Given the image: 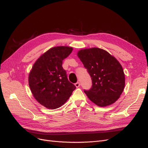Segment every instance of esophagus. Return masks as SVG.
I'll use <instances>...</instances> for the list:
<instances>
[{"mask_svg":"<svg viewBox=\"0 0 148 148\" xmlns=\"http://www.w3.org/2000/svg\"><path fill=\"white\" fill-rule=\"evenodd\" d=\"M75 85L76 87L78 88V87H79V86H80V83H79V82H77V83H76L75 84Z\"/></svg>","mask_w":148,"mask_h":148,"instance_id":"1","label":"esophagus"}]
</instances>
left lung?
Instances as JSON below:
<instances>
[{
    "instance_id": "8db88e82",
    "label": "left lung",
    "mask_w": 148,
    "mask_h": 148,
    "mask_svg": "<svg viewBox=\"0 0 148 148\" xmlns=\"http://www.w3.org/2000/svg\"><path fill=\"white\" fill-rule=\"evenodd\" d=\"M92 79V86L84 92L92 102L105 107L120 97L125 87V74L119 61L103 49H82L78 53Z\"/></svg>"
}]
</instances>
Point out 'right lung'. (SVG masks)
Listing matches in <instances>:
<instances>
[{"label":"right lung","mask_w":148,"mask_h":148,"mask_svg":"<svg viewBox=\"0 0 148 148\" xmlns=\"http://www.w3.org/2000/svg\"><path fill=\"white\" fill-rule=\"evenodd\" d=\"M72 50V47L67 46L51 48L32 67L28 78L29 88L35 99L46 108L60 107L76 89L62 67L63 60Z\"/></svg>","instance_id":"obj_1"}]
</instances>
